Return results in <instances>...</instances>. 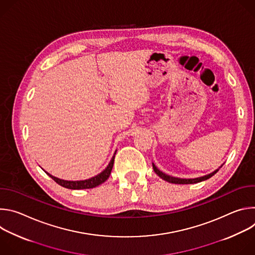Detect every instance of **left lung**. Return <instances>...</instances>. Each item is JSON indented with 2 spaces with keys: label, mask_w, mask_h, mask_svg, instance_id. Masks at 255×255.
I'll use <instances>...</instances> for the list:
<instances>
[{
  "label": "left lung",
  "mask_w": 255,
  "mask_h": 255,
  "mask_svg": "<svg viewBox=\"0 0 255 255\" xmlns=\"http://www.w3.org/2000/svg\"><path fill=\"white\" fill-rule=\"evenodd\" d=\"M152 166H153V170L155 171V173H156L158 176H160L162 179L168 181V183H170V184H177V185H178V184H179V185H186V184H197V183H200V181H203V180H206V179L210 178V177L213 176L218 170H219V169H217V170H215L214 172H212V173H210V174H208V175L202 176V177L189 178V179H187V178H177V177L169 176V175H167V174L161 172L153 163H152Z\"/></svg>",
  "instance_id": "8db88e82"
}]
</instances>
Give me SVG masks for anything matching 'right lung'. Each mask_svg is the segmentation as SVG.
I'll use <instances>...</instances> for the list:
<instances>
[{"instance_id": "right-lung-1", "label": "right lung", "mask_w": 255, "mask_h": 255, "mask_svg": "<svg viewBox=\"0 0 255 255\" xmlns=\"http://www.w3.org/2000/svg\"><path fill=\"white\" fill-rule=\"evenodd\" d=\"M114 158L115 155L112 157L110 163L106 167L105 170H103L100 174L90 178V179H86V180H79V181H70V180H63L60 178H57L55 176H52L51 174L47 173L56 184H58L59 186L69 189V190H84V189H93L98 187L99 185L103 184L104 181H106L109 176L111 174V170L113 168V164H114Z\"/></svg>"}]
</instances>
